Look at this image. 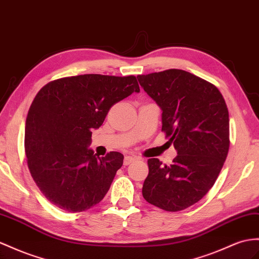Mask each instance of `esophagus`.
<instances>
[{
    "mask_svg": "<svg viewBox=\"0 0 259 259\" xmlns=\"http://www.w3.org/2000/svg\"><path fill=\"white\" fill-rule=\"evenodd\" d=\"M135 161H136V157H135V156H130V155H127V156H124L123 164H124V165H129L130 163L135 162Z\"/></svg>",
    "mask_w": 259,
    "mask_h": 259,
    "instance_id": "obj_1",
    "label": "esophagus"
}]
</instances>
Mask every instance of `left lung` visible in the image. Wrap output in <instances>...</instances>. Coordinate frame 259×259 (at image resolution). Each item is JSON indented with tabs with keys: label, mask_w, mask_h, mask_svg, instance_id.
I'll use <instances>...</instances> for the list:
<instances>
[{
	"label": "left lung",
	"mask_w": 259,
	"mask_h": 259,
	"mask_svg": "<svg viewBox=\"0 0 259 259\" xmlns=\"http://www.w3.org/2000/svg\"><path fill=\"white\" fill-rule=\"evenodd\" d=\"M137 77L162 109V131L177 151L170 165L149 158L143 198L165 211L184 210L213 186L228 156L227 104L213 84L184 70Z\"/></svg>",
	"instance_id": "obj_1"
}]
</instances>
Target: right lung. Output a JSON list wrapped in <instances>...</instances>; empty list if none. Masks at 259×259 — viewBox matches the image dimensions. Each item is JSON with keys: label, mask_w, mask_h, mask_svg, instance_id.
Here are the masks:
<instances>
[{"label": "right lung", "mask_w": 259, "mask_h": 259, "mask_svg": "<svg viewBox=\"0 0 259 259\" xmlns=\"http://www.w3.org/2000/svg\"><path fill=\"white\" fill-rule=\"evenodd\" d=\"M134 92H140L134 75L84 74L55 79L37 93L26 118L25 152L32 178L51 203L82 212L103 200L123 155L95 154L89 148L92 129Z\"/></svg>", "instance_id": "right-lung-1"}]
</instances>
